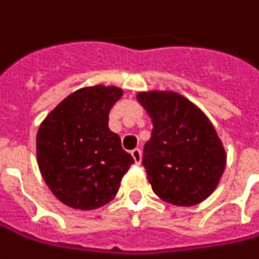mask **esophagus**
I'll list each match as a JSON object with an SVG mask.
<instances>
[{
    "label": "esophagus",
    "instance_id": "34e87169",
    "mask_svg": "<svg viewBox=\"0 0 259 259\" xmlns=\"http://www.w3.org/2000/svg\"><path fill=\"white\" fill-rule=\"evenodd\" d=\"M132 157H133V160H135L136 164H140V162H142V151H140L139 148H135V150L132 151Z\"/></svg>",
    "mask_w": 259,
    "mask_h": 259
}]
</instances>
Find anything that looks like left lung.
<instances>
[{
    "instance_id": "left-lung-1",
    "label": "left lung",
    "mask_w": 259,
    "mask_h": 259,
    "mask_svg": "<svg viewBox=\"0 0 259 259\" xmlns=\"http://www.w3.org/2000/svg\"><path fill=\"white\" fill-rule=\"evenodd\" d=\"M153 122L143 167L154 193L177 206H195L210 196L226 168V151L209 117L174 91L139 92Z\"/></svg>"
}]
</instances>
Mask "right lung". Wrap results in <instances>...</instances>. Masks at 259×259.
I'll list each match as a JSON object with an SVG mask.
<instances>
[{
	"label": "right lung",
	"instance_id": "1",
	"mask_svg": "<svg viewBox=\"0 0 259 259\" xmlns=\"http://www.w3.org/2000/svg\"><path fill=\"white\" fill-rule=\"evenodd\" d=\"M123 95L115 85L73 92L45 117L36 136L41 177L61 203L92 210L116 196L135 162L108 126L109 111Z\"/></svg>",
	"mask_w": 259,
	"mask_h": 259
}]
</instances>
